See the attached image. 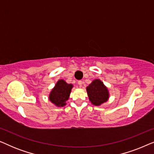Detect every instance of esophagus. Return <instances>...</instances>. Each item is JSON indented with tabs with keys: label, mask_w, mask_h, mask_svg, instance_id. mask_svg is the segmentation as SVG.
Here are the masks:
<instances>
[{
	"label": "esophagus",
	"mask_w": 154,
	"mask_h": 154,
	"mask_svg": "<svg viewBox=\"0 0 154 154\" xmlns=\"http://www.w3.org/2000/svg\"><path fill=\"white\" fill-rule=\"evenodd\" d=\"M78 84H79V85L80 86V87H82V86H83V81H78Z\"/></svg>",
	"instance_id": "34e87169"
}]
</instances>
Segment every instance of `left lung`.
Segmentation results:
<instances>
[{
	"label": "left lung",
	"instance_id": "obj_1",
	"mask_svg": "<svg viewBox=\"0 0 154 154\" xmlns=\"http://www.w3.org/2000/svg\"><path fill=\"white\" fill-rule=\"evenodd\" d=\"M86 90L90 102L93 105L100 106L109 100V90L100 79L94 80Z\"/></svg>",
	"mask_w": 154,
	"mask_h": 154
}]
</instances>
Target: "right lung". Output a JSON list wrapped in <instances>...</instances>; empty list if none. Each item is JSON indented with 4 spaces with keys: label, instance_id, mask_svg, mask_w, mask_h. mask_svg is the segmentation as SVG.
Listing matches in <instances>:
<instances>
[{
    "label": "right lung",
    "instance_id": "add662e5",
    "mask_svg": "<svg viewBox=\"0 0 154 154\" xmlns=\"http://www.w3.org/2000/svg\"><path fill=\"white\" fill-rule=\"evenodd\" d=\"M72 88V84L67 83L64 80H59L49 94L50 101L57 106H65Z\"/></svg>",
    "mask_w": 154,
    "mask_h": 154
}]
</instances>
